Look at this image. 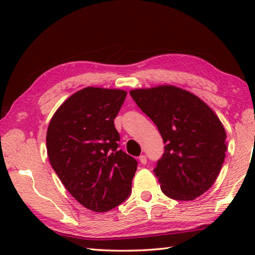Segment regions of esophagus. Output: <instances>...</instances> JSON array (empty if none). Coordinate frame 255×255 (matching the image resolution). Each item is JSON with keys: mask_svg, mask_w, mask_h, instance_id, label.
I'll use <instances>...</instances> for the list:
<instances>
[{"mask_svg": "<svg viewBox=\"0 0 255 255\" xmlns=\"http://www.w3.org/2000/svg\"><path fill=\"white\" fill-rule=\"evenodd\" d=\"M139 162L141 164H144V165H145L146 163H147V157H146V155H140V156H139Z\"/></svg>", "mask_w": 255, "mask_h": 255, "instance_id": "esophagus-1", "label": "esophagus"}]
</instances>
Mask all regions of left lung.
I'll list each match as a JSON object with an SVG mask.
<instances>
[{"instance_id": "obj_1", "label": "left lung", "mask_w": 255, "mask_h": 255, "mask_svg": "<svg viewBox=\"0 0 255 255\" xmlns=\"http://www.w3.org/2000/svg\"><path fill=\"white\" fill-rule=\"evenodd\" d=\"M130 96L165 144L154 170L164 195L175 200L201 196L214 184L225 159L221 120L195 94L172 85L132 90Z\"/></svg>"}]
</instances>
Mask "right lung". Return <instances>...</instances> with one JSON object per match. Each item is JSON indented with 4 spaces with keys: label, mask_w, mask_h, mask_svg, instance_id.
<instances>
[{
    "label": "right lung",
    "mask_w": 255,
    "mask_h": 255,
    "mask_svg": "<svg viewBox=\"0 0 255 255\" xmlns=\"http://www.w3.org/2000/svg\"><path fill=\"white\" fill-rule=\"evenodd\" d=\"M123 90L85 88L70 97L51 118L48 158L68 192L90 210L102 213L130 196L138 162L120 149L114 120Z\"/></svg>",
    "instance_id": "add662e5"
}]
</instances>
